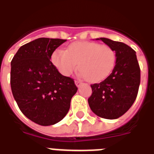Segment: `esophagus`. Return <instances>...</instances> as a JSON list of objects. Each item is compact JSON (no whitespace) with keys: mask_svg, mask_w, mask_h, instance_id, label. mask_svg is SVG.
<instances>
[{"mask_svg":"<svg viewBox=\"0 0 154 154\" xmlns=\"http://www.w3.org/2000/svg\"><path fill=\"white\" fill-rule=\"evenodd\" d=\"M75 84H76V85H77V87H80V86L82 85V82L80 81H78V80H76V81H75Z\"/></svg>","mask_w":154,"mask_h":154,"instance_id":"1","label":"esophagus"}]
</instances>
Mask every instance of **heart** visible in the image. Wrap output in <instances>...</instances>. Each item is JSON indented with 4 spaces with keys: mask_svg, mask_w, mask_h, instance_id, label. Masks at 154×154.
Masks as SVG:
<instances>
[{
    "mask_svg": "<svg viewBox=\"0 0 154 154\" xmlns=\"http://www.w3.org/2000/svg\"><path fill=\"white\" fill-rule=\"evenodd\" d=\"M52 62L60 73L69 76L77 66L81 75L90 82H99L107 77L116 62V53L107 44L93 42H77L67 51L57 50Z\"/></svg>",
    "mask_w": 154,
    "mask_h": 154,
    "instance_id": "b5f03b06",
    "label": "heart"
}]
</instances>
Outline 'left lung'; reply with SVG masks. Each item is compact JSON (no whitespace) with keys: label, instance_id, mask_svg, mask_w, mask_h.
<instances>
[{"label":"left lung","instance_id":"left-lung-1","mask_svg":"<svg viewBox=\"0 0 154 154\" xmlns=\"http://www.w3.org/2000/svg\"><path fill=\"white\" fill-rule=\"evenodd\" d=\"M100 40L116 51V66L104 81L91 85L92 92L88 102L97 116L115 119L124 115L135 101L141 70L136 52L128 45L106 38H100Z\"/></svg>","mask_w":154,"mask_h":154}]
</instances>
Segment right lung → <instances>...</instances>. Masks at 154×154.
<instances>
[{"label":"right lung","instance_id":"add662e5","mask_svg":"<svg viewBox=\"0 0 154 154\" xmlns=\"http://www.w3.org/2000/svg\"><path fill=\"white\" fill-rule=\"evenodd\" d=\"M66 41L37 38L20 47L11 62L15 100L27 118L41 126L62 120L77 91L73 78L61 74L51 61L54 51Z\"/></svg>","mask_w":154,"mask_h":154}]
</instances>
